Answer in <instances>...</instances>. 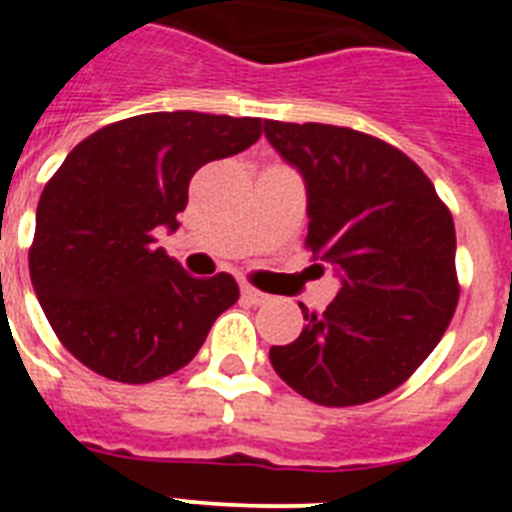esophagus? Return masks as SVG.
I'll return each mask as SVG.
<instances>
[{"mask_svg":"<svg viewBox=\"0 0 512 512\" xmlns=\"http://www.w3.org/2000/svg\"><path fill=\"white\" fill-rule=\"evenodd\" d=\"M241 292H243V300L251 302V305H266V302L271 300V297L266 295V292H259V289L251 287V284H243Z\"/></svg>","mask_w":512,"mask_h":512,"instance_id":"34e87169","label":"esophagus"}]
</instances>
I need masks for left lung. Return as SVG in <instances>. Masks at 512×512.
Wrapping results in <instances>:
<instances>
[{
	"mask_svg": "<svg viewBox=\"0 0 512 512\" xmlns=\"http://www.w3.org/2000/svg\"><path fill=\"white\" fill-rule=\"evenodd\" d=\"M307 187L312 259L341 274L297 341L271 346L274 372L325 408L397 390L428 359L459 302L456 230L431 179L395 146L338 125L266 120Z\"/></svg>",
	"mask_w": 512,
	"mask_h": 512,
	"instance_id": "1",
	"label": "left lung"
}]
</instances>
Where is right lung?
Instances as JSON below:
<instances>
[{
	"label": "right lung",
	"mask_w": 512,
	"mask_h": 512,
	"mask_svg": "<svg viewBox=\"0 0 512 512\" xmlns=\"http://www.w3.org/2000/svg\"><path fill=\"white\" fill-rule=\"evenodd\" d=\"M259 138V117L148 112L104 125L58 166L27 259L45 318L81 364L146 384L197 356L241 292L225 271L189 277L153 246L156 230L179 228L194 171Z\"/></svg>",
	"instance_id": "obj_1"
}]
</instances>
